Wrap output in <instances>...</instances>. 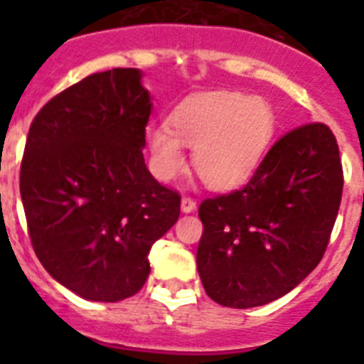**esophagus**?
<instances>
[{
    "instance_id": "obj_1",
    "label": "esophagus",
    "mask_w": 364,
    "mask_h": 364,
    "mask_svg": "<svg viewBox=\"0 0 364 364\" xmlns=\"http://www.w3.org/2000/svg\"><path fill=\"white\" fill-rule=\"evenodd\" d=\"M194 210H196V202H194L193 198H188V196L181 198V211H183V213H193Z\"/></svg>"
}]
</instances>
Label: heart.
Segmentation results:
<instances>
[{"mask_svg": "<svg viewBox=\"0 0 364 364\" xmlns=\"http://www.w3.org/2000/svg\"><path fill=\"white\" fill-rule=\"evenodd\" d=\"M276 130V115L262 98L240 92H210L185 100L168 117V126L145 132L151 170L173 181L187 168L183 147L193 149V164L205 187L230 191L259 168Z\"/></svg>", "mask_w": 364, "mask_h": 364, "instance_id": "obj_1", "label": "heart"}]
</instances>
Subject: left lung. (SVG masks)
Here are the masks:
<instances>
[{
    "instance_id": "left-lung-1",
    "label": "left lung",
    "mask_w": 364,
    "mask_h": 364,
    "mask_svg": "<svg viewBox=\"0 0 364 364\" xmlns=\"http://www.w3.org/2000/svg\"><path fill=\"white\" fill-rule=\"evenodd\" d=\"M342 187L328 126L304 124L274 143L245 187L200 204L196 264L208 296L243 310L304 282L327 249Z\"/></svg>"
}]
</instances>
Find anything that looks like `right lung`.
Here are the masks:
<instances>
[{
  "instance_id": "1",
  "label": "right lung",
  "mask_w": 364,
  "mask_h": 364,
  "mask_svg": "<svg viewBox=\"0 0 364 364\" xmlns=\"http://www.w3.org/2000/svg\"><path fill=\"white\" fill-rule=\"evenodd\" d=\"M151 94L134 68L94 73L43 105L20 166L30 240L45 270L81 299L119 302L147 282L149 251L181 196L143 159Z\"/></svg>"
}]
</instances>
